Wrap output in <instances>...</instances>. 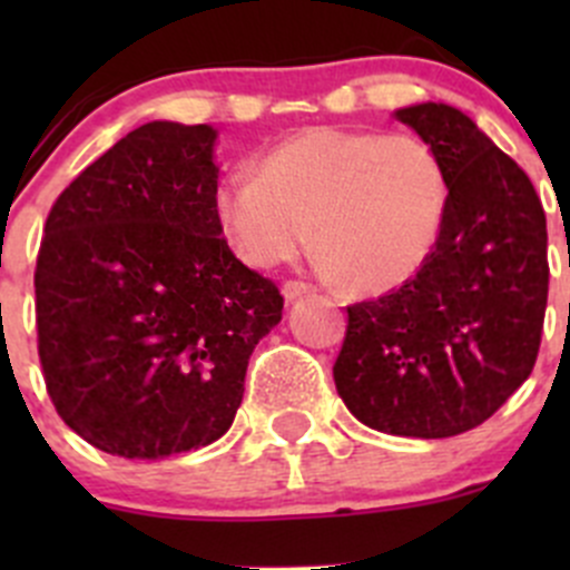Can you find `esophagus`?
<instances>
[{
    "label": "esophagus",
    "instance_id": "esophagus-1",
    "mask_svg": "<svg viewBox=\"0 0 570 570\" xmlns=\"http://www.w3.org/2000/svg\"><path fill=\"white\" fill-rule=\"evenodd\" d=\"M281 292H284L286 301H297V297L303 295H312L314 286L306 284V281H286V284L281 286Z\"/></svg>",
    "mask_w": 570,
    "mask_h": 570
}]
</instances>
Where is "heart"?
Masks as SVG:
<instances>
[{
    "label": "heart",
    "instance_id": "1",
    "mask_svg": "<svg viewBox=\"0 0 570 570\" xmlns=\"http://www.w3.org/2000/svg\"><path fill=\"white\" fill-rule=\"evenodd\" d=\"M450 212V174L407 131L312 126L232 170L215 189L228 248L256 269L292 262L312 239L322 267L358 292H386L424 267Z\"/></svg>",
    "mask_w": 570,
    "mask_h": 570
}]
</instances>
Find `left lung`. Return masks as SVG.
<instances>
[{
  "label": "left lung",
  "mask_w": 570,
  "mask_h": 570,
  "mask_svg": "<svg viewBox=\"0 0 570 570\" xmlns=\"http://www.w3.org/2000/svg\"><path fill=\"white\" fill-rule=\"evenodd\" d=\"M394 115L444 159L450 212L413 278L347 306L333 381L366 428L450 439L530 377L549 297L546 215L530 176L461 109L428 101Z\"/></svg>",
  "instance_id": "obj_1"
}]
</instances>
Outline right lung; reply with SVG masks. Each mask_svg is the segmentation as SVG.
Returning a JSON list of instances; mask_svg holds the SVG:
<instances>
[{
	"instance_id": "right-lung-1",
	"label": "right lung",
	"mask_w": 570,
	"mask_h": 570,
	"mask_svg": "<svg viewBox=\"0 0 570 570\" xmlns=\"http://www.w3.org/2000/svg\"><path fill=\"white\" fill-rule=\"evenodd\" d=\"M212 126L151 120L82 170L46 217L38 355L62 422L96 450L157 461L220 439L278 286L215 217Z\"/></svg>"
}]
</instances>
